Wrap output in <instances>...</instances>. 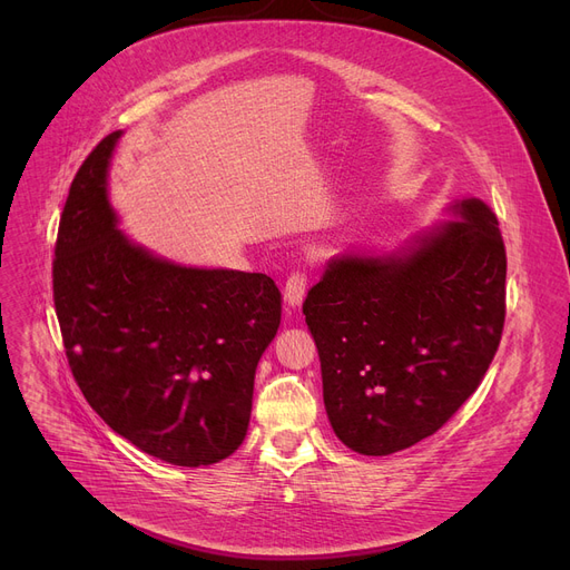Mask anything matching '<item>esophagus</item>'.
I'll return each mask as SVG.
<instances>
[{
	"label": "esophagus",
	"mask_w": 570,
	"mask_h": 570,
	"mask_svg": "<svg viewBox=\"0 0 570 570\" xmlns=\"http://www.w3.org/2000/svg\"><path fill=\"white\" fill-rule=\"evenodd\" d=\"M307 269H293V273L288 275L286 279V286H284V297L288 305H301L303 297L307 293Z\"/></svg>",
	"instance_id": "1"
}]
</instances>
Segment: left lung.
Returning a JSON list of instances; mask_svg holds the SVG:
<instances>
[{"label":"left lung","mask_w":570,"mask_h":570,"mask_svg":"<svg viewBox=\"0 0 570 570\" xmlns=\"http://www.w3.org/2000/svg\"><path fill=\"white\" fill-rule=\"evenodd\" d=\"M393 256H342L303 303L323 402L355 453L439 432L481 385L505 321V247L481 200Z\"/></svg>","instance_id":"obj_1"}]
</instances>
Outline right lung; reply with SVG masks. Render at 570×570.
I'll use <instances>...</instances> for the list:
<instances>
[{
    "mask_svg": "<svg viewBox=\"0 0 570 570\" xmlns=\"http://www.w3.org/2000/svg\"><path fill=\"white\" fill-rule=\"evenodd\" d=\"M117 138L87 155L57 228L52 301L67 361L89 406L142 453L215 464L245 441L282 293L261 273L179 267L131 245L106 198Z\"/></svg>",
    "mask_w": 570,
    "mask_h": 570,
    "instance_id": "obj_1",
    "label": "right lung"
}]
</instances>
